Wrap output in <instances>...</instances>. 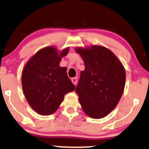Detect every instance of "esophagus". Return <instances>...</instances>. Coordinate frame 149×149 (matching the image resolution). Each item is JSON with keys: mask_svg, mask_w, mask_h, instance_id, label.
<instances>
[{"mask_svg": "<svg viewBox=\"0 0 149 149\" xmlns=\"http://www.w3.org/2000/svg\"><path fill=\"white\" fill-rule=\"evenodd\" d=\"M72 83L74 84V85H76L77 83V77L72 78Z\"/></svg>", "mask_w": 149, "mask_h": 149, "instance_id": "34e87169", "label": "esophagus"}]
</instances>
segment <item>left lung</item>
I'll return each instance as SVG.
<instances>
[{"instance_id": "obj_1", "label": "left lung", "mask_w": 149, "mask_h": 149, "mask_svg": "<svg viewBox=\"0 0 149 149\" xmlns=\"http://www.w3.org/2000/svg\"><path fill=\"white\" fill-rule=\"evenodd\" d=\"M85 64L75 91L86 114L93 118L106 116L123 95L125 72L112 52L101 46L77 48Z\"/></svg>"}]
</instances>
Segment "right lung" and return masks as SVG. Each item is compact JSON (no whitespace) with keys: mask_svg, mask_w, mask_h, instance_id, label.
Here are the masks:
<instances>
[{"mask_svg":"<svg viewBox=\"0 0 149 149\" xmlns=\"http://www.w3.org/2000/svg\"><path fill=\"white\" fill-rule=\"evenodd\" d=\"M68 52L69 49H65L58 54L55 47H45L38 51L24 68L23 91L30 106L40 115L55 112L64 95L74 91L66 68L60 67L61 58Z\"/></svg>","mask_w":149,"mask_h":149,"instance_id":"right-lung-1","label":"right lung"}]
</instances>
